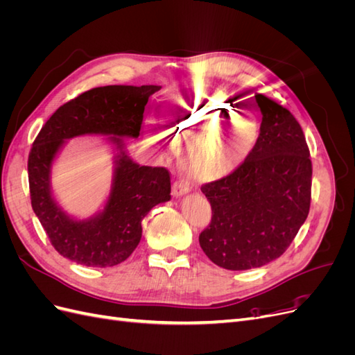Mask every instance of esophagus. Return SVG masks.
Instances as JSON below:
<instances>
[{
	"mask_svg": "<svg viewBox=\"0 0 355 355\" xmlns=\"http://www.w3.org/2000/svg\"><path fill=\"white\" fill-rule=\"evenodd\" d=\"M189 184L187 180H176L173 187H171V194H173V197H182L185 196L189 192Z\"/></svg>",
	"mask_w": 355,
	"mask_h": 355,
	"instance_id": "34e87169",
	"label": "esophagus"
}]
</instances>
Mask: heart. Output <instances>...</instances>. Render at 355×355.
Returning a JSON list of instances; mask_svg holds the SVG:
<instances>
[{
    "mask_svg": "<svg viewBox=\"0 0 355 355\" xmlns=\"http://www.w3.org/2000/svg\"><path fill=\"white\" fill-rule=\"evenodd\" d=\"M237 105L218 96L196 94L178 99L163 116L166 132L179 144H186L182 151V166L189 176L200 182L219 180L232 175L249 158L259 136V128L252 118L231 116ZM223 119L221 122L220 120ZM221 123L211 129L214 122ZM229 128L230 141L225 143L221 132ZM155 145H164L166 137L155 130L149 132Z\"/></svg>",
    "mask_w": 355,
    "mask_h": 355,
    "instance_id": "b5f03b06",
    "label": "heart"
}]
</instances>
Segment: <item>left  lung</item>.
Wrapping results in <instances>:
<instances>
[{
  "label": "left lung",
  "mask_w": 355,
  "mask_h": 355,
  "mask_svg": "<svg viewBox=\"0 0 355 355\" xmlns=\"http://www.w3.org/2000/svg\"><path fill=\"white\" fill-rule=\"evenodd\" d=\"M261 132L245 163L201 187L211 222L200 234L209 259L225 270L259 268L280 257L311 204L313 164L302 127L280 103L256 93Z\"/></svg>",
  "instance_id": "1"
}]
</instances>
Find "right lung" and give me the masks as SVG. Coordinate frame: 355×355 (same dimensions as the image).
<instances>
[{
	"label": "right lung",
	"mask_w": 355,
	"mask_h": 355,
	"mask_svg": "<svg viewBox=\"0 0 355 355\" xmlns=\"http://www.w3.org/2000/svg\"><path fill=\"white\" fill-rule=\"evenodd\" d=\"M159 85H105L84 92L53 114L32 144L28 158L31 204L53 247L85 266H114L133 253L142 237V219L170 200V175L164 167L139 166L128 157L124 137H137L149 96ZM110 135L114 145V175L102 212L75 220L52 197L49 176L57 153L68 138Z\"/></svg>",
	"instance_id": "right-lung-1"
}]
</instances>
